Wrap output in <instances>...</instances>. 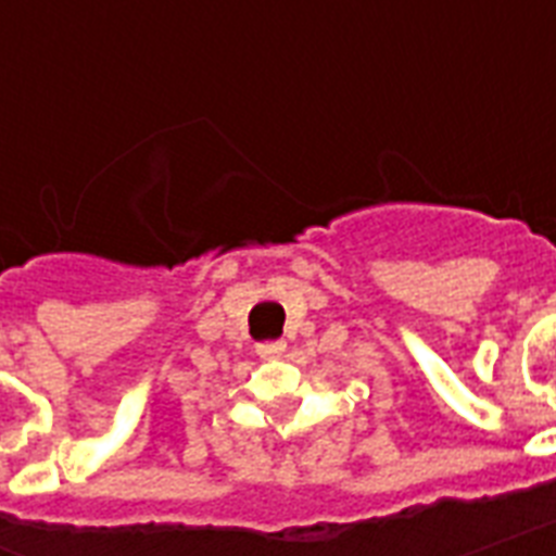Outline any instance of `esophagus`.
<instances>
[{"label":"esophagus","instance_id":"obj_1","mask_svg":"<svg viewBox=\"0 0 556 556\" xmlns=\"http://www.w3.org/2000/svg\"><path fill=\"white\" fill-rule=\"evenodd\" d=\"M256 352H260V357H279L286 352V343L282 340H265V343L256 346Z\"/></svg>","mask_w":556,"mask_h":556}]
</instances>
